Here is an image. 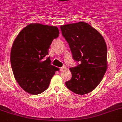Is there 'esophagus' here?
<instances>
[{"label":"esophagus","instance_id":"1","mask_svg":"<svg viewBox=\"0 0 122 122\" xmlns=\"http://www.w3.org/2000/svg\"><path fill=\"white\" fill-rule=\"evenodd\" d=\"M65 68H66V67H65V66H63V67H62L61 68H60V72H62L63 70H65Z\"/></svg>","mask_w":122,"mask_h":122}]
</instances>
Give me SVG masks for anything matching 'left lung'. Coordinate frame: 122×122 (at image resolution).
Listing matches in <instances>:
<instances>
[{
	"label": "left lung",
	"instance_id": "8db88e82",
	"mask_svg": "<svg viewBox=\"0 0 122 122\" xmlns=\"http://www.w3.org/2000/svg\"><path fill=\"white\" fill-rule=\"evenodd\" d=\"M60 29L73 60L78 63L70 68L72 77L65 85L78 95L91 92L102 80L107 70V48L104 39L85 22L61 25Z\"/></svg>",
	"mask_w": 122,
	"mask_h": 122
}]
</instances>
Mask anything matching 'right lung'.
<instances>
[{
  "label": "right lung",
  "instance_id": "right-lung-1",
  "mask_svg": "<svg viewBox=\"0 0 122 122\" xmlns=\"http://www.w3.org/2000/svg\"><path fill=\"white\" fill-rule=\"evenodd\" d=\"M57 27L31 24L20 32L13 43L10 63L19 85L27 93L37 95L49 86L59 68L51 65L49 49L59 37Z\"/></svg>",
  "mask_w": 122,
  "mask_h": 122
}]
</instances>
